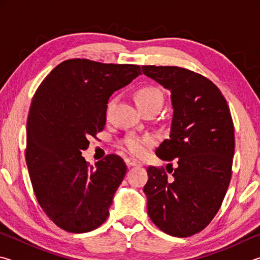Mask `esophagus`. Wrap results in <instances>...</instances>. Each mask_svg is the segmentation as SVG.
<instances>
[{
  "label": "esophagus",
  "instance_id": "esophagus-1",
  "mask_svg": "<svg viewBox=\"0 0 260 260\" xmlns=\"http://www.w3.org/2000/svg\"><path fill=\"white\" fill-rule=\"evenodd\" d=\"M125 162L128 166H141V165H142V162H141L140 160L135 159V158H132V157H126Z\"/></svg>",
  "mask_w": 260,
  "mask_h": 260
}]
</instances>
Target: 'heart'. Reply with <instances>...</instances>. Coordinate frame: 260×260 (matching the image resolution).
Here are the masks:
<instances>
[{"instance_id": "heart-1", "label": "heart", "mask_w": 260, "mask_h": 260, "mask_svg": "<svg viewBox=\"0 0 260 260\" xmlns=\"http://www.w3.org/2000/svg\"><path fill=\"white\" fill-rule=\"evenodd\" d=\"M133 99L135 104L141 111H146L149 109H159L162 103V94L157 87L152 85H141L135 88L133 91ZM153 143L152 136H138L129 135L122 141L125 148L133 155H141L143 153L146 148Z\"/></svg>"}]
</instances>
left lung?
I'll return each instance as SVG.
<instances>
[{
  "mask_svg": "<svg viewBox=\"0 0 260 260\" xmlns=\"http://www.w3.org/2000/svg\"><path fill=\"white\" fill-rule=\"evenodd\" d=\"M142 71L171 91L170 139L156 149L172 173L149 166L143 188L151 221L166 234L203 231L221 206L232 178L234 124L227 101L208 78L179 67L143 65ZM171 170H169L168 167Z\"/></svg>",
  "mask_w": 260,
  "mask_h": 260,
  "instance_id": "8db88e82",
  "label": "left lung"
}]
</instances>
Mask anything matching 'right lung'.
<instances>
[{"instance_id":"add662e5","label":"right lung","mask_w":260,"mask_h":260,"mask_svg":"<svg viewBox=\"0 0 260 260\" xmlns=\"http://www.w3.org/2000/svg\"><path fill=\"white\" fill-rule=\"evenodd\" d=\"M139 74V65L73 58L57 65L35 91L26 164L39 204L61 230L87 233L109 217L127 166L113 153L95 166L81 155L104 128L110 96Z\"/></svg>"}]
</instances>
